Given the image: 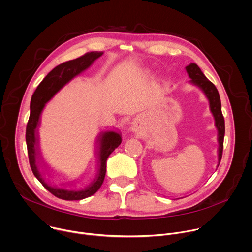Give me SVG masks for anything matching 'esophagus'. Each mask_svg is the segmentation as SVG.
Masks as SVG:
<instances>
[{
  "label": "esophagus",
  "instance_id": "1",
  "mask_svg": "<svg viewBox=\"0 0 252 252\" xmlns=\"http://www.w3.org/2000/svg\"><path fill=\"white\" fill-rule=\"evenodd\" d=\"M132 126V129H133V128H135V126H134V125H133V126Z\"/></svg>",
  "mask_w": 252,
  "mask_h": 252
}]
</instances>
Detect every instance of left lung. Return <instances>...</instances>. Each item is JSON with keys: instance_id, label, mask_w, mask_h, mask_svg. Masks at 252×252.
<instances>
[{"instance_id": "8db88e82", "label": "left lung", "mask_w": 252, "mask_h": 252, "mask_svg": "<svg viewBox=\"0 0 252 252\" xmlns=\"http://www.w3.org/2000/svg\"><path fill=\"white\" fill-rule=\"evenodd\" d=\"M189 76L190 77L189 82L197 87H199L203 93L206 95L209 104L210 111L215 119V126L218 130V142H219V150H218V160L219 164L222 159L223 147H224V136H225V120L222 114L221 108V99L219 92L216 86L206 78L204 73L201 71L199 66L196 63H191L186 67ZM218 164V166H219Z\"/></svg>"}]
</instances>
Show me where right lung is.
<instances>
[{"label": "right lung", "instance_id": "obj_1", "mask_svg": "<svg viewBox=\"0 0 252 252\" xmlns=\"http://www.w3.org/2000/svg\"><path fill=\"white\" fill-rule=\"evenodd\" d=\"M102 55L103 52H88L77 59L67 61L59 64L46 75V77L37 86L35 92L31 97L30 116L26 126L25 133L29 164L34 176L43 185V187L53 195L63 200L84 199L93 195L101 188L106 175L107 159L110 154L121 144L122 137L121 134L116 131H105L99 134L97 138V142H99L100 144L98 174L96 175L93 182L85 189L80 190H69L54 188L49 186L44 181L38 169L40 161L41 163H43L39 151V136L37 129V126H39L40 125V115L45 107V104L49 100H51V98H53V96L62 87H63L68 81H70L80 72L88 68L93 63V62ZM36 158L37 159V163H35Z\"/></svg>", "mask_w": 252, "mask_h": 252}]
</instances>
